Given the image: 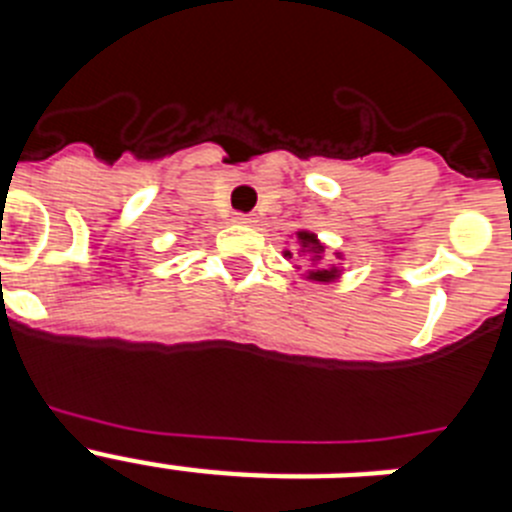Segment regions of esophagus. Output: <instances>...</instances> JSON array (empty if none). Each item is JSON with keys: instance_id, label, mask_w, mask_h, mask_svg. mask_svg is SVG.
<instances>
[{"instance_id": "1", "label": "esophagus", "mask_w": 512, "mask_h": 512, "mask_svg": "<svg viewBox=\"0 0 512 512\" xmlns=\"http://www.w3.org/2000/svg\"><path fill=\"white\" fill-rule=\"evenodd\" d=\"M233 223H238V225H251V223H253V215H235V217H233Z\"/></svg>"}]
</instances>
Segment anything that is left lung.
Segmentation results:
<instances>
[{"label":"left lung","instance_id":"1","mask_svg":"<svg viewBox=\"0 0 512 512\" xmlns=\"http://www.w3.org/2000/svg\"><path fill=\"white\" fill-rule=\"evenodd\" d=\"M297 246H300L302 256H310V269H307L305 279L310 282H336L341 277V269L338 266H328L323 264L325 256V246L318 241V235L310 233V230H297ZM287 259H292V251H284ZM338 259H341V253H336Z\"/></svg>","mask_w":512,"mask_h":512}]
</instances>
